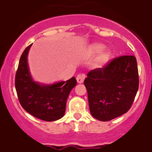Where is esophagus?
<instances>
[{"instance_id":"1","label":"esophagus","mask_w":152,"mask_h":152,"mask_svg":"<svg viewBox=\"0 0 152 152\" xmlns=\"http://www.w3.org/2000/svg\"><path fill=\"white\" fill-rule=\"evenodd\" d=\"M85 79V75L84 74H78L76 76V80H77L78 83H83Z\"/></svg>"}]
</instances>
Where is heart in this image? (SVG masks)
I'll list each match as a JSON object with an SVG mask.
<instances>
[{"instance_id":"1","label":"heart","mask_w":152,"mask_h":152,"mask_svg":"<svg viewBox=\"0 0 152 152\" xmlns=\"http://www.w3.org/2000/svg\"><path fill=\"white\" fill-rule=\"evenodd\" d=\"M103 48H104V46L102 45H95L94 47H93V50H94V52L99 53L103 50ZM108 57H109V55L107 53H104V54H102V55L101 56V57L99 58V60H98V63H99V64H104V63L108 60Z\"/></svg>"}]
</instances>
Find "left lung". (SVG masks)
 Segmentation results:
<instances>
[{
	"label": "left lung",
	"instance_id": "obj_1",
	"mask_svg": "<svg viewBox=\"0 0 152 152\" xmlns=\"http://www.w3.org/2000/svg\"><path fill=\"white\" fill-rule=\"evenodd\" d=\"M136 58L115 57L102 68L92 69L84 81L93 117L109 121L130 109L139 89Z\"/></svg>",
	"mask_w": 152,
	"mask_h": 152
}]
</instances>
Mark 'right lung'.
<instances>
[{
	"label": "right lung",
	"instance_id": "1",
	"mask_svg": "<svg viewBox=\"0 0 152 152\" xmlns=\"http://www.w3.org/2000/svg\"><path fill=\"white\" fill-rule=\"evenodd\" d=\"M32 45L22 54L15 77V87L23 108L35 117L45 121H54L65 113L66 100L76 85L72 77L66 82L44 86L32 80L27 64V55Z\"/></svg>",
	"mask_w": 152,
	"mask_h": 152
}]
</instances>
